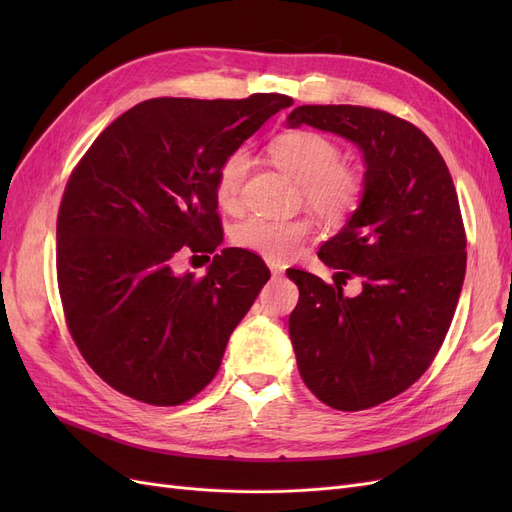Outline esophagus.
Instances as JSON below:
<instances>
[{"mask_svg":"<svg viewBox=\"0 0 512 512\" xmlns=\"http://www.w3.org/2000/svg\"><path fill=\"white\" fill-rule=\"evenodd\" d=\"M269 269H271L273 277H282V275H284V267L277 265V262H271V260H269Z\"/></svg>","mask_w":512,"mask_h":512,"instance_id":"obj_1","label":"esophagus"}]
</instances>
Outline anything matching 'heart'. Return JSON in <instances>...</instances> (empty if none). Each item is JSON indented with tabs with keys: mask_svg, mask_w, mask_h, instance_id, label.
Listing matches in <instances>:
<instances>
[{
	"mask_svg": "<svg viewBox=\"0 0 512 512\" xmlns=\"http://www.w3.org/2000/svg\"><path fill=\"white\" fill-rule=\"evenodd\" d=\"M269 153L277 168L299 183L303 203L322 220L331 224L344 222L359 207L363 179L356 170L342 164V151L331 138L312 130H294L273 138ZM250 168L252 156L243 147L230 151L220 164L215 175V198L224 209L241 205L243 183ZM309 235L312 222L307 218L271 220L252 215L232 228V239L237 245L273 262L297 254Z\"/></svg>",
	"mask_w": 512,
	"mask_h": 512,
	"instance_id": "1",
	"label": "heart"
}]
</instances>
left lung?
Returning <instances> with one entry per match:
<instances>
[{"label":"left lung","mask_w":512,"mask_h":512,"mask_svg":"<svg viewBox=\"0 0 512 512\" xmlns=\"http://www.w3.org/2000/svg\"><path fill=\"white\" fill-rule=\"evenodd\" d=\"M303 123L359 147L365 175L359 207L318 252L335 286L288 273L299 286L290 342L322 404L365 410L404 393L438 354L466 277V232L446 162L412 123L350 104L297 106L286 126ZM352 274L364 290L344 298Z\"/></svg>","instance_id":"obj_1"}]
</instances>
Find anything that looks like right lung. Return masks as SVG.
<instances>
[{"instance_id":"right-lung-1","label":"right lung","mask_w":512,"mask_h":512,"mask_svg":"<svg viewBox=\"0 0 512 512\" xmlns=\"http://www.w3.org/2000/svg\"><path fill=\"white\" fill-rule=\"evenodd\" d=\"M292 98H153L117 117L74 168L57 215V282L72 339L115 391L179 406L215 378L230 333L271 277L226 247L203 280L179 250L224 239L215 175Z\"/></svg>"}]
</instances>
